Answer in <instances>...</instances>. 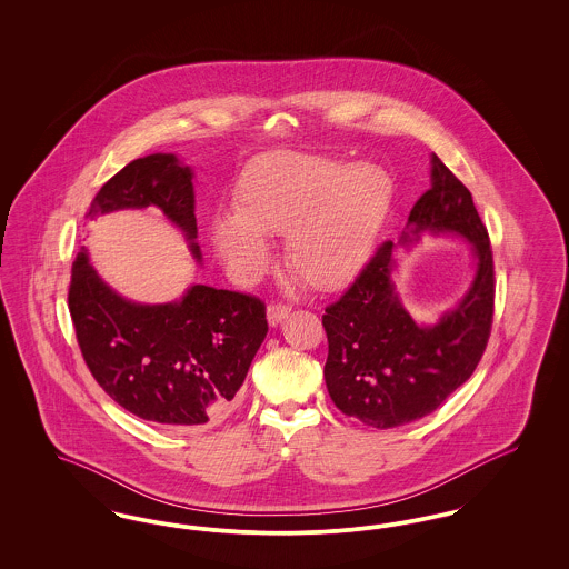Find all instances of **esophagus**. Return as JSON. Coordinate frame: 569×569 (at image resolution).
I'll list each match as a JSON object with an SVG mask.
<instances>
[{
	"instance_id": "1",
	"label": "esophagus",
	"mask_w": 569,
	"mask_h": 569,
	"mask_svg": "<svg viewBox=\"0 0 569 569\" xmlns=\"http://www.w3.org/2000/svg\"><path fill=\"white\" fill-rule=\"evenodd\" d=\"M290 311H292V307H290V305H271V307L267 309V318H269V325H281V322H283L288 316H290Z\"/></svg>"
}]
</instances>
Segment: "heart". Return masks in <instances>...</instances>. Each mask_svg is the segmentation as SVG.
I'll use <instances>...</instances> for the list:
<instances>
[{
	"mask_svg": "<svg viewBox=\"0 0 569 569\" xmlns=\"http://www.w3.org/2000/svg\"><path fill=\"white\" fill-rule=\"evenodd\" d=\"M392 179L376 163L279 151L244 168L237 211L211 219V243L239 277L271 264L267 237L286 234V260L320 292L350 286L367 267L392 207Z\"/></svg>",
	"mask_w": 569,
	"mask_h": 569,
	"instance_id": "obj_1",
	"label": "heart"
}]
</instances>
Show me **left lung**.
Listing matches in <instances>:
<instances>
[{
	"label": "left lung",
	"instance_id": "obj_1",
	"mask_svg": "<svg viewBox=\"0 0 569 569\" xmlns=\"http://www.w3.org/2000/svg\"><path fill=\"white\" fill-rule=\"evenodd\" d=\"M427 231L471 243L477 272L457 308L435 326H418L402 307L391 274L396 247L417 242ZM492 307L487 228L469 190L433 153L431 190L413 204L401 241L381 244L350 290L326 307L330 399L346 416L376 429H395L433 413L476 371L487 350Z\"/></svg>",
	"mask_w": 569,
	"mask_h": 569
}]
</instances>
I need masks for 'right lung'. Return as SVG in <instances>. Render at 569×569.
I'll use <instances>...</instances> for the list:
<instances>
[{"label":"right lung","mask_w":569,"mask_h":569,"mask_svg":"<svg viewBox=\"0 0 569 569\" xmlns=\"http://www.w3.org/2000/svg\"><path fill=\"white\" fill-rule=\"evenodd\" d=\"M193 170L174 153L138 158L93 198L84 219L126 209H160L200 262ZM68 307L82 358L114 403L162 427L223 420L269 325L260 298L190 286L172 302L147 305L117 295L82 247L72 264Z\"/></svg>","instance_id":"1"}]
</instances>
